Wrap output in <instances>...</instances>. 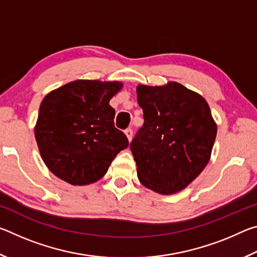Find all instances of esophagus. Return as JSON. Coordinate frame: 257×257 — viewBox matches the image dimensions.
I'll list each match as a JSON object with an SVG mask.
<instances>
[{"mask_svg": "<svg viewBox=\"0 0 257 257\" xmlns=\"http://www.w3.org/2000/svg\"><path fill=\"white\" fill-rule=\"evenodd\" d=\"M124 134H125V136H127L128 141H129V142L132 141V138H133V129H132V128L125 129V130H124Z\"/></svg>", "mask_w": 257, "mask_h": 257, "instance_id": "34e87169", "label": "esophagus"}]
</instances>
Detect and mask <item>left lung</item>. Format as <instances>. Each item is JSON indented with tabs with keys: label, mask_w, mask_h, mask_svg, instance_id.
<instances>
[{
	"label": "left lung",
	"mask_w": 257,
	"mask_h": 257,
	"mask_svg": "<svg viewBox=\"0 0 257 257\" xmlns=\"http://www.w3.org/2000/svg\"><path fill=\"white\" fill-rule=\"evenodd\" d=\"M144 124L130 143L142 185L176 194L199 176L211 158L216 123L201 95L179 82L137 86Z\"/></svg>",
	"instance_id": "8db88e82"
}]
</instances>
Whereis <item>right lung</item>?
Here are the masks:
<instances>
[{
  "label": "right lung",
  "instance_id": "right-lung-1",
  "mask_svg": "<svg viewBox=\"0 0 257 257\" xmlns=\"http://www.w3.org/2000/svg\"><path fill=\"white\" fill-rule=\"evenodd\" d=\"M122 82L76 80L43 99L35 138L50 171L73 186L89 185L105 175L128 138L114 127L110 99Z\"/></svg>",
  "mask_w": 257,
  "mask_h": 257
}]
</instances>
